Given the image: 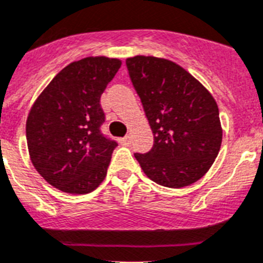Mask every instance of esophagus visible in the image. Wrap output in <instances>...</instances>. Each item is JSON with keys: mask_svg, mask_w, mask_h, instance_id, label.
<instances>
[{"mask_svg": "<svg viewBox=\"0 0 263 263\" xmlns=\"http://www.w3.org/2000/svg\"><path fill=\"white\" fill-rule=\"evenodd\" d=\"M130 140H132V136L130 134H126V136L121 138V144L122 145H129L130 144Z\"/></svg>", "mask_w": 263, "mask_h": 263, "instance_id": "34e87169", "label": "esophagus"}]
</instances>
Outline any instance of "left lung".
<instances>
[{"label": "left lung", "instance_id": "left-lung-1", "mask_svg": "<svg viewBox=\"0 0 263 263\" xmlns=\"http://www.w3.org/2000/svg\"><path fill=\"white\" fill-rule=\"evenodd\" d=\"M126 67L155 138L151 151L134 153L142 171L169 188L197 181L222 145L215 99L190 72L166 59L134 56Z\"/></svg>", "mask_w": 263, "mask_h": 263}]
</instances>
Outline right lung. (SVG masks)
Returning a JSON list of instances; mask_svg holds the SVG:
<instances>
[{
    "instance_id": "add662e5",
    "label": "right lung",
    "mask_w": 263,
    "mask_h": 263,
    "mask_svg": "<svg viewBox=\"0 0 263 263\" xmlns=\"http://www.w3.org/2000/svg\"><path fill=\"white\" fill-rule=\"evenodd\" d=\"M121 60L86 58L63 68L32 106L27 142L36 171L68 194H88L103 181L116 141L102 133L101 95Z\"/></svg>"
}]
</instances>
